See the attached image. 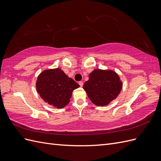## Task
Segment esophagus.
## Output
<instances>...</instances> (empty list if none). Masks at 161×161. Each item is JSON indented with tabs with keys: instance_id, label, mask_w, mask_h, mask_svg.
Instances as JSON below:
<instances>
[{
	"instance_id": "esophagus-1",
	"label": "esophagus",
	"mask_w": 161,
	"mask_h": 161,
	"mask_svg": "<svg viewBox=\"0 0 161 161\" xmlns=\"http://www.w3.org/2000/svg\"><path fill=\"white\" fill-rule=\"evenodd\" d=\"M79 85L82 87V86H83V82H82V81H80L79 82Z\"/></svg>"
}]
</instances>
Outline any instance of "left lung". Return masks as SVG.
<instances>
[{"label": "left lung", "mask_w": 161, "mask_h": 161, "mask_svg": "<svg viewBox=\"0 0 161 161\" xmlns=\"http://www.w3.org/2000/svg\"><path fill=\"white\" fill-rule=\"evenodd\" d=\"M83 89L92 103L105 106L117 98L122 89V82L114 70L95 69L89 74Z\"/></svg>", "instance_id": "obj_1"}]
</instances>
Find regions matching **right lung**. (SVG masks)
<instances>
[{
	"label": "right lung",
	"instance_id": "obj_1",
	"mask_svg": "<svg viewBox=\"0 0 161 161\" xmlns=\"http://www.w3.org/2000/svg\"><path fill=\"white\" fill-rule=\"evenodd\" d=\"M36 85L42 99L58 109L69 104L72 91L80 86L59 68L42 71L37 76Z\"/></svg>",
	"mask_w": 161,
	"mask_h": 161
}]
</instances>
